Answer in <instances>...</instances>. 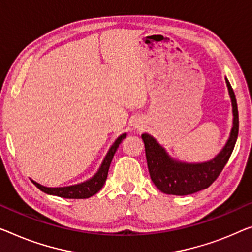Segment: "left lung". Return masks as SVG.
Returning a JSON list of instances; mask_svg holds the SVG:
<instances>
[{
  "instance_id": "left-lung-1",
  "label": "left lung",
  "mask_w": 252,
  "mask_h": 252,
  "mask_svg": "<svg viewBox=\"0 0 252 252\" xmlns=\"http://www.w3.org/2000/svg\"><path fill=\"white\" fill-rule=\"evenodd\" d=\"M226 85L233 106V127L225 147L213 160L201 164L174 162L153 137L147 133L141 136L145 144L150 178L157 189L162 192L174 196H187L204 190L219 178L230 159L239 133V113L233 88L227 79Z\"/></svg>"
}]
</instances>
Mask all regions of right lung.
<instances>
[{
    "label": "right lung",
    "instance_id": "1",
    "mask_svg": "<svg viewBox=\"0 0 252 252\" xmlns=\"http://www.w3.org/2000/svg\"><path fill=\"white\" fill-rule=\"evenodd\" d=\"M126 134L123 133L116 139L114 144L112 145V147L110 148V150H108L107 155L105 156V158L103 160L102 165H100L98 172H97V173L94 175L89 181H86L84 183H81V185L64 187V188H46L38 185V183H36L35 181H32L33 185L45 193L53 194V196H58L62 198L86 199L94 196V194H96L100 189H102L105 181H106L108 168H110V165H111L112 159H113L114 154L116 152V149H118L119 145L121 144V141L126 138Z\"/></svg>",
    "mask_w": 252,
    "mask_h": 252
}]
</instances>
